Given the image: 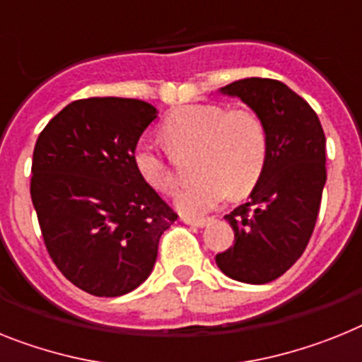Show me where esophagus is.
I'll return each instance as SVG.
<instances>
[{
	"label": "esophagus",
	"mask_w": 362,
	"mask_h": 362,
	"mask_svg": "<svg viewBox=\"0 0 362 362\" xmlns=\"http://www.w3.org/2000/svg\"><path fill=\"white\" fill-rule=\"evenodd\" d=\"M182 221L186 224H191V226L197 228H204L211 223V218H195V217H182Z\"/></svg>",
	"instance_id": "34e87169"
}]
</instances>
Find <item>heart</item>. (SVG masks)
<instances>
[{
    "instance_id": "heart-1",
    "label": "heart",
    "mask_w": 362,
    "mask_h": 362,
    "mask_svg": "<svg viewBox=\"0 0 362 362\" xmlns=\"http://www.w3.org/2000/svg\"><path fill=\"white\" fill-rule=\"evenodd\" d=\"M162 134L167 148L147 139L136 145V169L158 193L173 195L180 184L175 158L195 154L193 175L199 180L176 200L184 214H206L228 195H248L265 171L269 130L252 108L230 110L218 103L182 106L167 115Z\"/></svg>"
}]
</instances>
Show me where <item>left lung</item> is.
Masks as SVG:
<instances>
[{"instance_id":"left-lung-1","label":"left lung","mask_w":362,"mask_h":362,"mask_svg":"<svg viewBox=\"0 0 362 362\" xmlns=\"http://www.w3.org/2000/svg\"><path fill=\"white\" fill-rule=\"evenodd\" d=\"M223 92L263 117L269 156L250 200L226 215L235 241L215 261L238 281L269 284L300 259L313 235L327 178L326 136L309 103L274 78H241Z\"/></svg>"}]
</instances>
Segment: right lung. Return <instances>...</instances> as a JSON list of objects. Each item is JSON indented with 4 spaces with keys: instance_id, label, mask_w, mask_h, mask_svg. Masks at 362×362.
<instances>
[{
    "instance_id": "obj_1",
    "label": "right lung",
    "mask_w": 362,
    "mask_h": 362,
    "mask_svg": "<svg viewBox=\"0 0 362 362\" xmlns=\"http://www.w3.org/2000/svg\"><path fill=\"white\" fill-rule=\"evenodd\" d=\"M156 108L139 99L69 103L36 139L31 199L57 269L93 296H121L144 284L162 233L178 215L134 163Z\"/></svg>"
}]
</instances>
